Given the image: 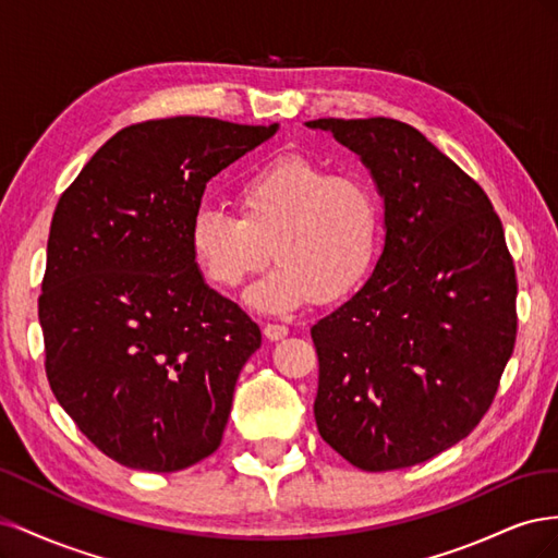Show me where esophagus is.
<instances>
[{
	"mask_svg": "<svg viewBox=\"0 0 558 558\" xmlns=\"http://www.w3.org/2000/svg\"><path fill=\"white\" fill-rule=\"evenodd\" d=\"M263 335L267 337L269 342H279V340H283L286 335H289V328L281 326V324H267V326L263 328Z\"/></svg>",
	"mask_w": 558,
	"mask_h": 558,
	"instance_id": "obj_1",
	"label": "esophagus"
}]
</instances>
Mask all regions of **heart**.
Returning <instances> with one entry per match:
<instances>
[{"instance_id":"b5f03b06","label":"heart","mask_w":558,"mask_h":558,"mask_svg":"<svg viewBox=\"0 0 558 558\" xmlns=\"http://www.w3.org/2000/svg\"><path fill=\"white\" fill-rule=\"evenodd\" d=\"M232 205L240 218L214 207L195 211L189 248L205 279L226 291L260 272L272 248L277 267L246 295L263 314H289L314 295L342 300L375 265L381 199L363 174H330L307 156H279L234 185Z\"/></svg>"}]
</instances>
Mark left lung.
<instances>
[{
    "label": "left lung",
    "mask_w": 558,
    "mask_h": 558,
    "mask_svg": "<svg viewBox=\"0 0 558 558\" xmlns=\"http://www.w3.org/2000/svg\"><path fill=\"white\" fill-rule=\"evenodd\" d=\"M384 199V248L361 289L312 326L320 437L367 472L424 463L492 404L517 335V279L492 199L416 128L318 118Z\"/></svg>",
    "instance_id": "8db88e82"
}]
</instances>
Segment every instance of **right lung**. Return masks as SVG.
Listing matches in <instances>:
<instances>
[{
	"mask_svg": "<svg viewBox=\"0 0 558 558\" xmlns=\"http://www.w3.org/2000/svg\"><path fill=\"white\" fill-rule=\"evenodd\" d=\"M279 123L177 116L130 125L58 202L39 324L62 410L109 459L177 472L221 445L260 328L189 248L207 181Z\"/></svg>",
	"mask_w": 558,
	"mask_h": 558,
	"instance_id": "1",
	"label": "right lung"
}]
</instances>
